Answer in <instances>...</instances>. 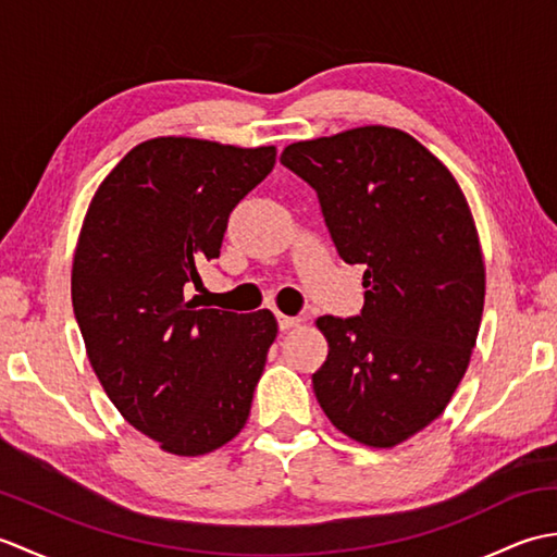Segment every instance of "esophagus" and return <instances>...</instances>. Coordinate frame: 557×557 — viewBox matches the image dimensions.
<instances>
[{"label": "esophagus", "mask_w": 557, "mask_h": 557, "mask_svg": "<svg viewBox=\"0 0 557 557\" xmlns=\"http://www.w3.org/2000/svg\"><path fill=\"white\" fill-rule=\"evenodd\" d=\"M277 323H280V330H292V327H299L304 323V318H292V315H277Z\"/></svg>", "instance_id": "34e87169"}]
</instances>
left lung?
Here are the masks:
<instances>
[{
    "label": "left lung",
    "mask_w": 557,
    "mask_h": 557,
    "mask_svg": "<svg viewBox=\"0 0 557 557\" xmlns=\"http://www.w3.org/2000/svg\"><path fill=\"white\" fill-rule=\"evenodd\" d=\"M280 162L315 188L342 260L366 268L361 315L315 321L318 405L351 441L395 447L441 417L474 351L486 297L474 215L445 164L393 126L299 140Z\"/></svg>",
    "instance_id": "obj_1"
}]
</instances>
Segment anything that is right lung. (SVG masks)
Returning a JSON list of instances; mask_svg holds the SVG:
<instances>
[{
    "label": "right lung",
    "instance_id": "right-lung-1",
    "mask_svg": "<svg viewBox=\"0 0 557 557\" xmlns=\"http://www.w3.org/2000/svg\"><path fill=\"white\" fill-rule=\"evenodd\" d=\"M275 156V146L150 138L104 176L83 218L71 301L88 361L122 417L170 455L215 453L242 433L277 337L268 309L186 299Z\"/></svg>",
    "mask_w": 557,
    "mask_h": 557
}]
</instances>
